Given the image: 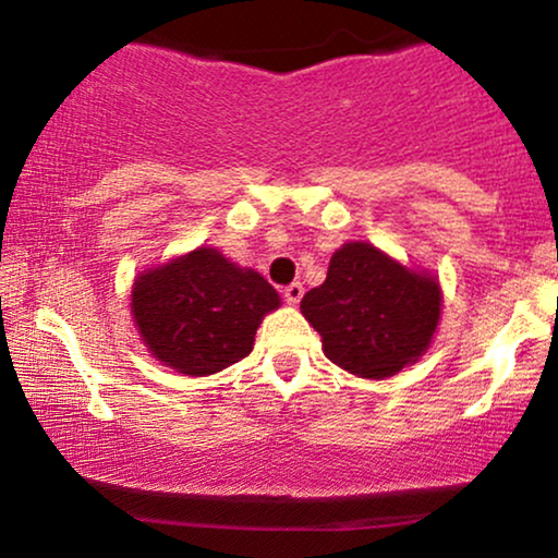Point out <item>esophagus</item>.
<instances>
[{"label": "esophagus", "mask_w": 558, "mask_h": 558, "mask_svg": "<svg viewBox=\"0 0 558 558\" xmlns=\"http://www.w3.org/2000/svg\"><path fill=\"white\" fill-rule=\"evenodd\" d=\"M302 294H304V287L300 284V281H294V284H289V287L284 289V300H287L289 304H300Z\"/></svg>", "instance_id": "34e87169"}]
</instances>
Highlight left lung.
Wrapping results in <instances>:
<instances>
[{"label":"left lung","instance_id":"8db88e82","mask_svg":"<svg viewBox=\"0 0 558 558\" xmlns=\"http://www.w3.org/2000/svg\"><path fill=\"white\" fill-rule=\"evenodd\" d=\"M302 315L323 338L327 361L357 378L384 380L432 348L441 287L368 241L335 251L327 279L302 296Z\"/></svg>","mask_w":558,"mask_h":558}]
</instances>
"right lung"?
<instances>
[{
	"mask_svg": "<svg viewBox=\"0 0 558 558\" xmlns=\"http://www.w3.org/2000/svg\"><path fill=\"white\" fill-rule=\"evenodd\" d=\"M281 296L262 274L216 246H197L136 274L132 323L149 355L182 376L203 378L254 350L258 325Z\"/></svg>",
	"mask_w": 558,
	"mask_h": 558,
	"instance_id": "1",
	"label": "right lung"
}]
</instances>
